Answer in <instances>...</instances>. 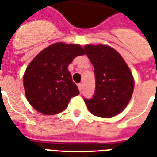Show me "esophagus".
Masks as SVG:
<instances>
[{"mask_svg":"<svg viewBox=\"0 0 157 157\" xmlns=\"http://www.w3.org/2000/svg\"><path fill=\"white\" fill-rule=\"evenodd\" d=\"M78 87L79 91H80V93H81L82 89H83V84H78Z\"/></svg>","mask_w":157,"mask_h":157,"instance_id":"obj_1","label":"esophagus"}]
</instances>
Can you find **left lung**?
I'll list each match as a JSON object with an SVG mask.
<instances>
[{
  "label": "left lung",
  "mask_w": 157,
  "mask_h": 157,
  "mask_svg": "<svg viewBox=\"0 0 157 157\" xmlns=\"http://www.w3.org/2000/svg\"><path fill=\"white\" fill-rule=\"evenodd\" d=\"M86 54L94 67L95 92L84 99L89 111L102 118H111L128 104L134 91V78L128 64L114 49L106 45H86Z\"/></svg>",
  "instance_id": "obj_1"
}]
</instances>
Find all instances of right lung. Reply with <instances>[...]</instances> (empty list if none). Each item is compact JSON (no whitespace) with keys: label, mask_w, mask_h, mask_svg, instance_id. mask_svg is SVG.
I'll return each mask as SVG.
<instances>
[{"label":"right lung","mask_w":157,"mask_h":157,"mask_svg":"<svg viewBox=\"0 0 157 157\" xmlns=\"http://www.w3.org/2000/svg\"><path fill=\"white\" fill-rule=\"evenodd\" d=\"M84 54L80 45L57 43L43 50L30 62L23 76V86L28 101L36 111L47 115L59 113L72 97L79 94L68 65Z\"/></svg>","instance_id":"1"}]
</instances>
